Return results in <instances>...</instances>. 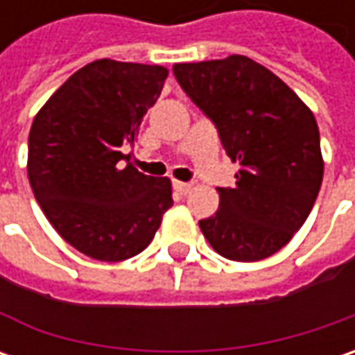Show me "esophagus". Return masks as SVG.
<instances>
[{
    "label": "esophagus",
    "instance_id": "34e87169",
    "mask_svg": "<svg viewBox=\"0 0 355 355\" xmlns=\"http://www.w3.org/2000/svg\"><path fill=\"white\" fill-rule=\"evenodd\" d=\"M173 189L180 193V196H185L189 189H191V184H184V182H173Z\"/></svg>",
    "mask_w": 355,
    "mask_h": 355
}]
</instances>
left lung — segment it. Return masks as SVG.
I'll return each instance as SVG.
<instances>
[{
	"label": "left lung",
	"instance_id": "8db88e82",
	"mask_svg": "<svg viewBox=\"0 0 355 355\" xmlns=\"http://www.w3.org/2000/svg\"><path fill=\"white\" fill-rule=\"evenodd\" d=\"M173 75L241 168L233 187H217L219 209L199 221L201 233L229 261L275 254L306 221L320 191L316 118L279 76L243 55L180 62Z\"/></svg>",
	"mask_w": 355,
	"mask_h": 355
}]
</instances>
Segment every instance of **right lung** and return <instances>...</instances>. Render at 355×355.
Instances as JSON below:
<instances>
[{
  "mask_svg": "<svg viewBox=\"0 0 355 355\" xmlns=\"http://www.w3.org/2000/svg\"><path fill=\"white\" fill-rule=\"evenodd\" d=\"M168 69L101 59L76 71L35 116L27 173L69 245L118 263L142 252L173 205L168 178L122 166Z\"/></svg>",
  "mask_w": 355,
  "mask_h": 355,
  "instance_id": "right-lung-1",
  "label": "right lung"
}]
</instances>
